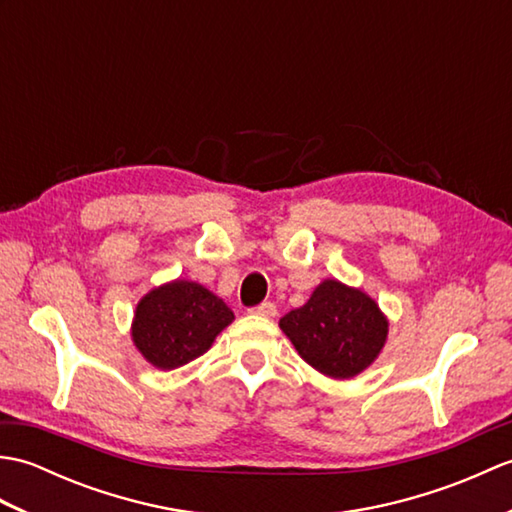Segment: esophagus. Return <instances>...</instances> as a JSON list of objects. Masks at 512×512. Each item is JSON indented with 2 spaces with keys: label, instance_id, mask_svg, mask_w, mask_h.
Returning a JSON list of instances; mask_svg holds the SVG:
<instances>
[{
  "label": "esophagus",
  "instance_id": "obj_1",
  "mask_svg": "<svg viewBox=\"0 0 512 512\" xmlns=\"http://www.w3.org/2000/svg\"><path fill=\"white\" fill-rule=\"evenodd\" d=\"M250 312L259 314V317H275V314H277V306H275L273 301H264V303H259V306L250 308Z\"/></svg>",
  "mask_w": 512,
  "mask_h": 512
}]
</instances>
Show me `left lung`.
<instances>
[{
	"mask_svg": "<svg viewBox=\"0 0 512 512\" xmlns=\"http://www.w3.org/2000/svg\"><path fill=\"white\" fill-rule=\"evenodd\" d=\"M306 363L332 378H352L374 363L387 339V319L365 292L325 279L306 306L279 321Z\"/></svg>",
	"mask_w": 512,
	"mask_h": 512,
	"instance_id": "left-lung-1",
	"label": "left lung"
}]
</instances>
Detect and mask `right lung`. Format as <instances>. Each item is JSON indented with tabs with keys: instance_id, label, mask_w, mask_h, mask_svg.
Returning a JSON list of instances; mask_svg holds the SVG:
<instances>
[{
	"instance_id": "obj_1",
	"label": "right lung",
	"mask_w": 512,
	"mask_h": 512,
	"mask_svg": "<svg viewBox=\"0 0 512 512\" xmlns=\"http://www.w3.org/2000/svg\"><path fill=\"white\" fill-rule=\"evenodd\" d=\"M233 312L195 281H171L138 303L132 336L147 361L160 369L187 365L209 350Z\"/></svg>"
}]
</instances>
